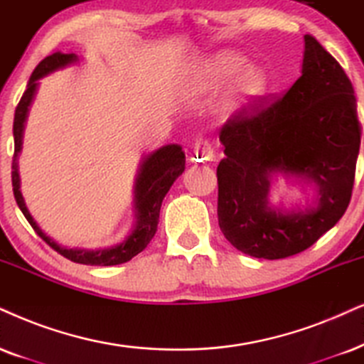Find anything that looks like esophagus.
Masks as SVG:
<instances>
[{
	"label": "esophagus",
	"instance_id": "34e87169",
	"mask_svg": "<svg viewBox=\"0 0 364 364\" xmlns=\"http://www.w3.org/2000/svg\"><path fill=\"white\" fill-rule=\"evenodd\" d=\"M213 148H211L208 139H205V137L196 139L191 153L193 161H196V163H208V161H213Z\"/></svg>",
	"mask_w": 364,
	"mask_h": 364
}]
</instances>
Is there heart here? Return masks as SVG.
<instances>
[{
  "mask_svg": "<svg viewBox=\"0 0 364 364\" xmlns=\"http://www.w3.org/2000/svg\"><path fill=\"white\" fill-rule=\"evenodd\" d=\"M245 67V58L233 52H220L210 57L203 65V79L210 85H220L242 72L237 77L233 89L227 99V109L230 112H238L257 97H260L265 90V75L259 68Z\"/></svg>",
  "mask_w": 364,
  "mask_h": 364,
  "instance_id": "1",
  "label": "heart"
}]
</instances>
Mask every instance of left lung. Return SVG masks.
<instances>
[{
    "instance_id": "left-lung-1",
    "label": "left lung",
    "mask_w": 364,
    "mask_h": 364,
    "mask_svg": "<svg viewBox=\"0 0 364 364\" xmlns=\"http://www.w3.org/2000/svg\"><path fill=\"white\" fill-rule=\"evenodd\" d=\"M302 75L274 102L265 97L227 121L216 168L218 225L237 250L277 260L301 254L339 222L351 200L361 124L351 80L314 36L304 35ZM316 185L306 209L268 203L274 173Z\"/></svg>"
}]
</instances>
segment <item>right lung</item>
<instances>
[{
    "label": "right lung",
    "mask_w": 364,
    "mask_h": 364,
    "mask_svg": "<svg viewBox=\"0 0 364 364\" xmlns=\"http://www.w3.org/2000/svg\"><path fill=\"white\" fill-rule=\"evenodd\" d=\"M79 62V57L75 53H62L55 52L43 58L36 65V68L31 73L28 85H26L25 94L20 99L15 110V121H13V136H15V154H13V164H11V183H13V195L18 206H20L21 213L28 220V223L33 227V230L38 233V237L43 238L55 252L63 255L65 259L75 262V264L84 265H119L124 262L131 260L132 257L141 254L151 238L154 237L156 230H158L159 223V210L161 203H163L164 196L169 191V188L176 178L185 171V153L181 151V146L178 144H168L163 148L153 151V153L146 156L142 159L139 171H137L136 185H134V208H136V225L132 232L124 238L117 245L99 248V250H87V248H67L58 245L53 242L48 235L41 232V228L36 225L33 216L30 215L28 208H26L25 200H23L20 191V174H18V154L21 151V141H23V129H25V121L28 116V109L31 105V100L35 97L36 87H38V80L41 77L48 75L58 68H63L72 63Z\"/></svg>",
    "instance_id": "1"
}]
</instances>
